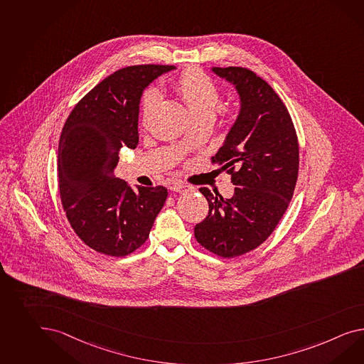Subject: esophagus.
<instances>
[{"mask_svg": "<svg viewBox=\"0 0 364 364\" xmlns=\"http://www.w3.org/2000/svg\"><path fill=\"white\" fill-rule=\"evenodd\" d=\"M170 188L176 193H187V191L193 190V187L188 186L187 183H183V182H173Z\"/></svg>", "mask_w": 364, "mask_h": 364, "instance_id": "esophagus-1", "label": "esophagus"}]
</instances>
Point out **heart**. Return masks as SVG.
Listing matches in <instances>:
<instances>
[{
  "mask_svg": "<svg viewBox=\"0 0 364 364\" xmlns=\"http://www.w3.org/2000/svg\"><path fill=\"white\" fill-rule=\"evenodd\" d=\"M178 92L185 100L188 111L196 116H214L220 103V92L214 82L198 68H187L176 82ZM161 95L157 90H148L142 96V113L146 116L154 108Z\"/></svg>",
  "mask_w": 364,
  "mask_h": 364,
  "instance_id": "b5f03b06",
  "label": "heart"
}]
</instances>
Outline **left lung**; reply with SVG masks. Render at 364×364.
<instances>
[{
    "mask_svg": "<svg viewBox=\"0 0 364 364\" xmlns=\"http://www.w3.org/2000/svg\"><path fill=\"white\" fill-rule=\"evenodd\" d=\"M233 85L239 113L214 156L232 177L231 198L199 191L208 215L194 228L205 250L236 257L257 248L280 222L299 176V141L287 107L265 80L242 67H213Z\"/></svg>",
    "mask_w": 364,
    "mask_h": 364,
    "instance_id": "8db88e82",
    "label": "left lung"
}]
</instances>
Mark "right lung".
<instances>
[{
  "label": "right lung",
  "mask_w": 364,
  "mask_h": 364,
  "mask_svg": "<svg viewBox=\"0 0 364 364\" xmlns=\"http://www.w3.org/2000/svg\"><path fill=\"white\" fill-rule=\"evenodd\" d=\"M174 65H131L105 77L75 105L58 148L59 193L76 235L95 251L125 256L141 247L168 198L164 186L116 177L119 150L139 144L144 90Z\"/></svg>",
  "instance_id": "right-lung-1"
}]
</instances>
